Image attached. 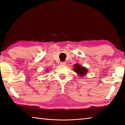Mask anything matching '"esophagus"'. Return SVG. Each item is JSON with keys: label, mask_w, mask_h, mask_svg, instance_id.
I'll list each match as a JSON object with an SVG mask.
<instances>
[{"label": "esophagus", "mask_w": 125, "mask_h": 125, "mask_svg": "<svg viewBox=\"0 0 125 125\" xmlns=\"http://www.w3.org/2000/svg\"><path fill=\"white\" fill-rule=\"evenodd\" d=\"M65 64H66L65 62H61V65H65Z\"/></svg>", "instance_id": "esophagus-1"}]
</instances>
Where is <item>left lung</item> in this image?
Here are the masks:
<instances>
[{"label": "left lung", "instance_id": "8db88e82", "mask_svg": "<svg viewBox=\"0 0 125 125\" xmlns=\"http://www.w3.org/2000/svg\"><path fill=\"white\" fill-rule=\"evenodd\" d=\"M73 70L75 72H77L78 74H79L81 77L85 76V74L87 72V70L86 68L79 65L78 64L74 65Z\"/></svg>", "mask_w": 125, "mask_h": 125}]
</instances>
